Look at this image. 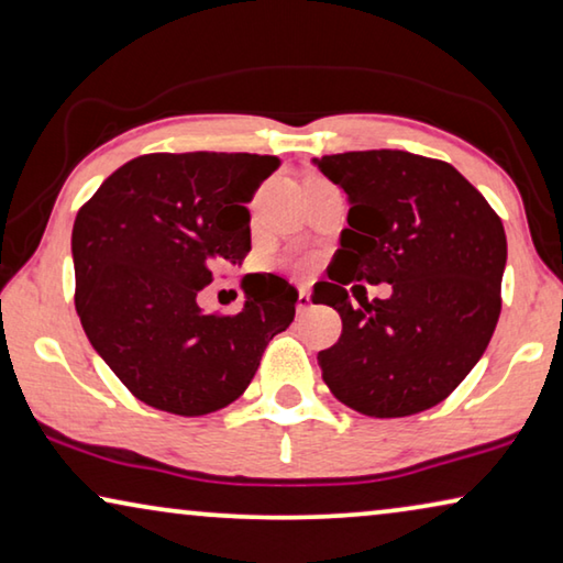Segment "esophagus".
<instances>
[{
	"instance_id": "esophagus-1",
	"label": "esophagus",
	"mask_w": 563,
	"mask_h": 563,
	"mask_svg": "<svg viewBox=\"0 0 563 563\" xmlns=\"http://www.w3.org/2000/svg\"><path fill=\"white\" fill-rule=\"evenodd\" d=\"M310 306H313V298H310V292L303 288L298 292V303H296L298 313H306V310H310Z\"/></svg>"
}]
</instances>
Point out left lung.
Wrapping results in <instances>:
<instances>
[{"label": "left lung", "mask_w": 563, "mask_h": 563, "mask_svg": "<svg viewBox=\"0 0 563 563\" xmlns=\"http://www.w3.org/2000/svg\"><path fill=\"white\" fill-rule=\"evenodd\" d=\"M316 164L349 199L331 283L313 288V303L343 323L318 351L323 382L366 417L424 412L457 389L496 331L508 257L500 217L440 158L379 148ZM358 279L389 282L393 296L368 301Z\"/></svg>", "instance_id": "8db88e82"}]
</instances>
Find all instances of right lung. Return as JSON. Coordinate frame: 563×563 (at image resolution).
I'll list each match as a JSON object with an SVG mask.
<instances>
[{"instance_id": "obj_1", "label": "right lung", "mask_w": 563, "mask_h": 563, "mask_svg": "<svg viewBox=\"0 0 563 563\" xmlns=\"http://www.w3.org/2000/svg\"><path fill=\"white\" fill-rule=\"evenodd\" d=\"M278 156L144 154L100 184L73 224L75 310L133 397L169 415L232 405L273 335L296 318L298 290L271 275L238 313H201L214 267L250 253V214Z\"/></svg>"}]
</instances>
